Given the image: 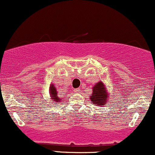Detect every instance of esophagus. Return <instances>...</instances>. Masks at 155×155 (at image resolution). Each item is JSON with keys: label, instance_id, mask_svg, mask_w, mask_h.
Here are the masks:
<instances>
[{"label": "esophagus", "instance_id": "34e87169", "mask_svg": "<svg viewBox=\"0 0 155 155\" xmlns=\"http://www.w3.org/2000/svg\"><path fill=\"white\" fill-rule=\"evenodd\" d=\"M74 92H79V89H74Z\"/></svg>", "mask_w": 155, "mask_h": 155}]
</instances>
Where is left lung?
I'll use <instances>...</instances> for the list:
<instances>
[{
	"instance_id": "1",
	"label": "left lung",
	"mask_w": 155,
	"mask_h": 155,
	"mask_svg": "<svg viewBox=\"0 0 155 155\" xmlns=\"http://www.w3.org/2000/svg\"><path fill=\"white\" fill-rule=\"evenodd\" d=\"M108 99V95L105 84L101 81H98L92 88L90 101L93 103V104H97V106H104L107 104Z\"/></svg>"
}]
</instances>
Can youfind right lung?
<instances>
[{"mask_svg": "<svg viewBox=\"0 0 155 155\" xmlns=\"http://www.w3.org/2000/svg\"><path fill=\"white\" fill-rule=\"evenodd\" d=\"M49 92H50L51 101H56L57 103L60 102V99L58 96V91H57V89L54 86V84H51L50 87H49Z\"/></svg>", "mask_w": 155, "mask_h": 155, "instance_id": "right-lung-1", "label": "right lung"}]
</instances>
